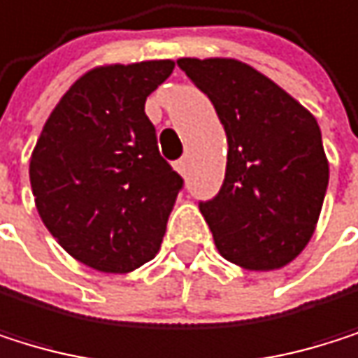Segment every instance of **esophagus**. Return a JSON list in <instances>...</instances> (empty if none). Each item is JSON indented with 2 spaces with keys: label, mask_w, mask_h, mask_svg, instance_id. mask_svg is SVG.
<instances>
[{
  "label": "esophagus",
  "mask_w": 358,
  "mask_h": 358,
  "mask_svg": "<svg viewBox=\"0 0 358 358\" xmlns=\"http://www.w3.org/2000/svg\"><path fill=\"white\" fill-rule=\"evenodd\" d=\"M176 169L180 171L182 176H187V171H189V161H187V159H178V161H176Z\"/></svg>",
  "instance_id": "esophagus-1"
}]
</instances>
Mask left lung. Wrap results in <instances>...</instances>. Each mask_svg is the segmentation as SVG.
Returning a JSON list of instances; mask_svg holds the SVG:
<instances>
[{"label": "left lung", "mask_w": 358, "mask_h": 358, "mask_svg": "<svg viewBox=\"0 0 358 358\" xmlns=\"http://www.w3.org/2000/svg\"><path fill=\"white\" fill-rule=\"evenodd\" d=\"M227 134L220 191L199 201L218 252L255 271L291 263L318 220L329 163L316 118L275 83L234 59H180Z\"/></svg>", "instance_id": "1"}]
</instances>
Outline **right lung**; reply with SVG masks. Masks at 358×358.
I'll return each instance as SVG.
<instances>
[{
	"label": "right lung",
	"mask_w": 358,
	"mask_h": 358,
	"mask_svg": "<svg viewBox=\"0 0 358 358\" xmlns=\"http://www.w3.org/2000/svg\"><path fill=\"white\" fill-rule=\"evenodd\" d=\"M173 61L97 67L61 97L29 163L38 212L80 263L124 273L161 248L182 176L161 157L146 97Z\"/></svg>",
	"instance_id": "right-lung-1"
}]
</instances>
